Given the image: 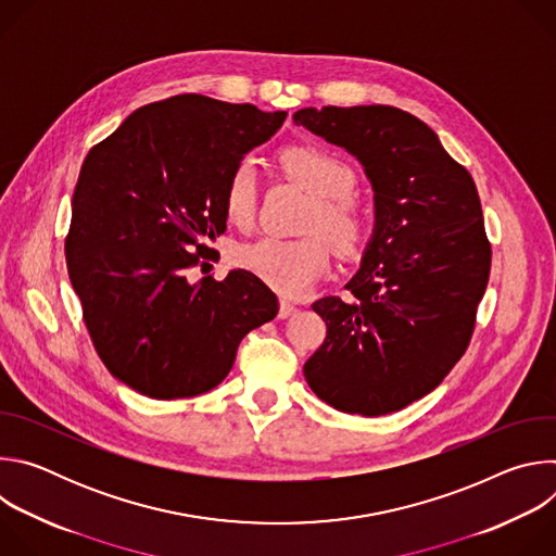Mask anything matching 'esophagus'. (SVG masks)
I'll return each mask as SVG.
<instances>
[{
	"label": "esophagus",
	"instance_id": "34e87169",
	"mask_svg": "<svg viewBox=\"0 0 556 556\" xmlns=\"http://www.w3.org/2000/svg\"><path fill=\"white\" fill-rule=\"evenodd\" d=\"M294 312H296V305H294V303H290V301H286V299L279 301V319H288V316H292Z\"/></svg>",
	"mask_w": 556,
	"mask_h": 556
}]
</instances>
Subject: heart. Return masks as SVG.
I'll list each match as a JSON object with an SVG mask.
<instances>
[{"label":"heart","instance_id":"obj_1","mask_svg":"<svg viewBox=\"0 0 556 556\" xmlns=\"http://www.w3.org/2000/svg\"><path fill=\"white\" fill-rule=\"evenodd\" d=\"M281 167L314 200L305 230L324 233L330 247L343 257L358 255L369 237V217L350 195L356 185L354 172L334 153L309 144L288 147L281 153ZM222 206L235 226H249L253 222L257 208V167L251 157H244L228 174ZM323 238L320 235H307L301 240L264 237L253 244H244L235 260L273 290L301 294L328 270L330 251Z\"/></svg>","mask_w":556,"mask_h":556}]
</instances>
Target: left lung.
<instances>
[{"label":"left lung","instance_id":"1","mask_svg":"<svg viewBox=\"0 0 556 556\" xmlns=\"http://www.w3.org/2000/svg\"><path fill=\"white\" fill-rule=\"evenodd\" d=\"M292 121L356 155L376 208L350 299L312 303L328 337L305 380L345 414L401 412L444 380L472 337L491 273L478 189L435 131L399 108H305Z\"/></svg>","mask_w":556,"mask_h":556}]
</instances>
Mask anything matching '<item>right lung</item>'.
Instances as JSON below:
<instances>
[{
  "label": "right lung",
  "instance_id": "right-lung-1",
  "mask_svg": "<svg viewBox=\"0 0 556 556\" xmlns=\"http://www.w3.org/2000/svg\"><path fill=\"white\" fill-rule=\"evenodd\" d=\"M283 121L251 103L178 94L136 110L86 155L67 275L97 354L134 391L155 401L211 391L240 341L277 316L275 292L249 270L193 281V268L226 230L228 174Z\"/></svg>",
  "mask_w": 556,
  "mask_h": 556
}]
</instances>
